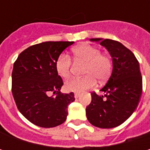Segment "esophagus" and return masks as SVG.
Masks as SVG:
<instances>
[{
  "label": "esophagus",
  "mask_w": 150,
  "mask_h": 150,
  "mask_svg": "<svg viewBox=\"0 0 150 150\" xmlns=\"http://www.w3.org/2000/svg\"><path fill=\"white\" fill-rule=\"evenodd\" d=\"M79 95H80V94H79L78 93H74V97H75L76 98H78V97H79Z\"/></svg>",
  "instance_id": "esophagus-1"
}]
</instances>
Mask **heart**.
<instances>
[{
  "mask_svg": "<svg viewBox=\"0 0 150 150\" xmlns=\"http://www.w3.org/2000/svg\"><path fill=\"white\" fill-rule=\"evenodd\" d=\"M72 56L76 63L84 65L83 73L86 76L67 81V90L81 93L93 88L96 84V79L103 82L109 77L112 71V59L108 55L101 53L99 48L88 44L80 45L73 48ZM72 67V61L68 55L61 54L57 57L56 70L62 78H68Z\"/></svg>",
  "mask_w": 150,
  "mask_h": 150,
  "instance_id": "heart-1",
  "label": "heart"
}]
</instances>
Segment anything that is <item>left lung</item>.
<instances>
[{"mask_svg":"<svg viewBox=\"0 0 150 150\" xmlns=\"http://www.w3.org/2000/svg\"><path fill=\"white\" fill-rule=\"evenodd\" d=\"M100 42L112 58V72L98 96L92 93V101L86 108L90 124L101 129H112L125 122L134 112L142 94L139 63L134 53L119 42L111 39L92 38Z\"/></svg>","mask_w":150,"mask_h":150,"instance_id":"obj_1","label":"left lung"}]
</instances>
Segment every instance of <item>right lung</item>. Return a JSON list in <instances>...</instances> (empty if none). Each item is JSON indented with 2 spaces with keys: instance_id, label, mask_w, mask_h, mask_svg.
<instances>
[{
  "instance_id": "right-lung-1",
  "label": "right lung",
  "mask_w": 150,
  "mask_h": 150,
  "mask_svg": "<svg viewBox=\"0 0 150 150\" xmlns=\"http://www.w3.org/2000/svg\"><path fill=\"white\" fill-rule=\"evenodd\" d=\"M73 42L36 44L21 52L15 62L12 95L21 113L35 125L52 128L66 121L67 106L75 98L73 93L60 92L63 83L56 70V61Z\"/></svg>"
}]
</instances>
